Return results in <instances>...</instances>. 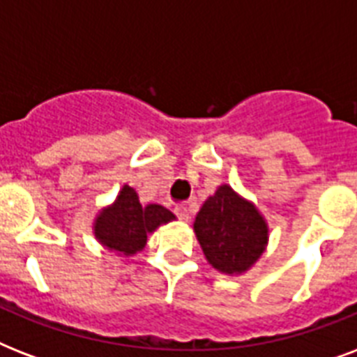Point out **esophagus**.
I'll return each mask as SVG.
<instances>
[{"mask_svg":"<svg viewBox=\"0 0 357 357\" xmlns=\"http://www.w3.org/2000/svg\"><path fill=\"white\" fill-rule=\"evenodd\" d=\"M174 213H176V217H178L179 220H183V222H187V220H189V218H190L189 209H187V206H183V204H179V206H176Z\"/></svg>","mask_w":357,"mask_h":357,"instance_id":"obj_1","label":"esophagus"}]
</instances>
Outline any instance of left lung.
Returning a JSON list of instances; mask_svg holds the SVG:
<instances>
[{
  "label": "left lung",
  "instance_id": "obj_1",
  "mask_svg": "<svg viewBox=\"0 0 357 357\" xmlns=\"http://www.w3.org/2000/svg\"><path fill=\"white\" fill-rule=\"evenodd\" d=\"M195 234L215 271L238 276L250 271L268 244V224L254 202L220 185L195 218Z\"/></svg>",
  "mask_w": 357,
  "mask_h": 357
}]
</instances>
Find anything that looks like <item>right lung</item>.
<instances>
[{"label":"right lung","mask_w":357,"mask_h":357,"mask_svg":"<svg viewBox=\"0 0 357 357\" xmlns=\"http://www.w3.org/2000/svg\"><path fill=\"white\" fill-rule=\"evenodd\" d=\"M172 220L176 215L167 207L159 204L142 206L133 187L123 185L116 200L98 213L92 229L102 246L129 257L144 248L148 235Z\"/></svg>","instance_id":"add662e5"}]
</instances>
